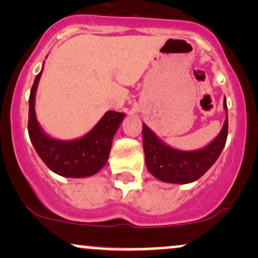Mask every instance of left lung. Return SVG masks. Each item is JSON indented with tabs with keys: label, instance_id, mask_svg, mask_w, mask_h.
Segmentation results:
<instances>
[{
	"label": "left lung",
	"instance_id": "obj_1",
	"mask_svg": "<svg viewBox=\"0 0 258 258\" xmlns=\"http://www.w3.org/2000/svg\"><path fill=\"white\" fill-rule=\"evenodd\" d=\"M226 120L211 143L197 150H179L167 146L143 123V148L148 171L161 182L186 184L199 179L221 155L228 136V109L224 98Z\"/></svg>",
	"mask_w": 258,
	"mask_h": 258
}]
</instances>
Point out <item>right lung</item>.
I'll return each mask as SVG.
<instances>
[{"label":"right lung","mask_w":258,"mask_h":258,"mask_svg":"<svg viewBox=\"0 0 258 258\" xmlns=\"http://www.w3.org/2000/svg\"><path fill=\"white\" fill-rule=\"evenodd\" d=\"M42 70L35 78L29 97L28 131L32 146L47 167L59 176L70 178L93 176L108 161L112 138L126 114L106 111L90 132L72 141L51 137L40 126L35 112V97Z\"/></svg>","instance_id":"add662e5"}]
</instances>
